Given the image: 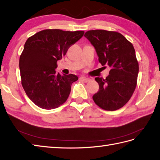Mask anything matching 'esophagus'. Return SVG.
Masks as SVG:
<instances>
[{
    "label": "esophagus",
    "instance_id": "esophagus-1",
    "mask_svg": "<svg viewBox=\"0 0 160 160\" xmlns=\"http://www.w3.org/2000/svg\"><path fill=\"white\" fill-rule=\"evenodd\" d=\"M79 79H80L81 81H83V82H85V83H87V82H88V81H89V79H88V78L85 77H80Z\"/></svg>",
    "mask_w": 160,
    "mask_h": 160
}]
</instances>
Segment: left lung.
<instances>
[{
	"mask_svg": "<svg viewBox=\"0 0 160 160\" xmlns=\"http://www.w3.org/2000/svg\"><path fill=\"white\" fill-rule=\"evenodd\" d=\"M84 36L94 47L100 63L111 68L106 79L95 78L99 90L93 100L104 110H118L129 101L136 86L139 68L134 47L113 31L89 30Z\"/></svg>",
	"mask_w": 160,
	"mask_h": 160,
	"instance_id": "1",
	"label": "left lung"
}]
</instances>
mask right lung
I'll return each mask as SVG.
<instances>
[{"mask_svg":"<svg viewBox=\"0 0 160 160\" xmlns=\"http://www.w3.org/2000/svg\"><path fill=\"white\" fill-rule=\"evenodd\" d=\"M83 34V31L47 29L26 41L19 63L22 85L26 95L38 107L53 109L68 99L71 85L78 77L57 73V62Z\"/></svg>","mask_w":160,"mask_h":160,"instance_id":"right-lung-1","label":"right lung"}]
</instances>
